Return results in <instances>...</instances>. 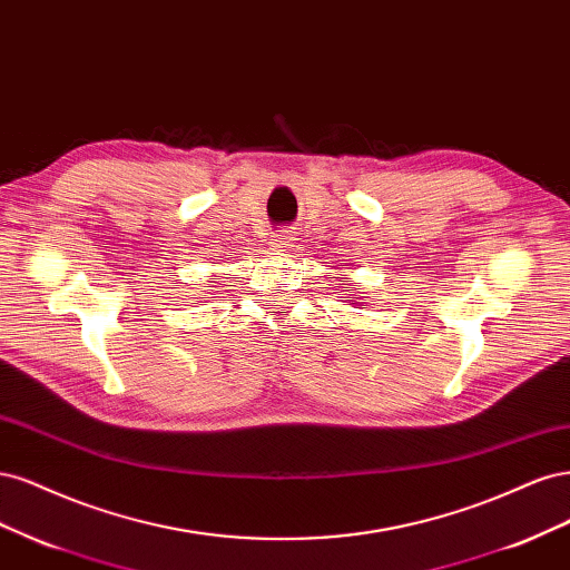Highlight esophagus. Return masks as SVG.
Segmentation results:
<instances>
[{"mask_svg":"<svg viewBox=\"0 0 570 570\" xmlns=\"http://www.w3.org/2000/svg\"><path fill=\"white\" fill-rule=\"evenodd\" d=\"M269 244L277 248V250H286L291 244H293V234H288V232H279V234H274L272 238H269Z\"/></svg>","mask_w":570,"mask_h":570,"instance_id":"1","label":"esophagus"}]
</instances>
